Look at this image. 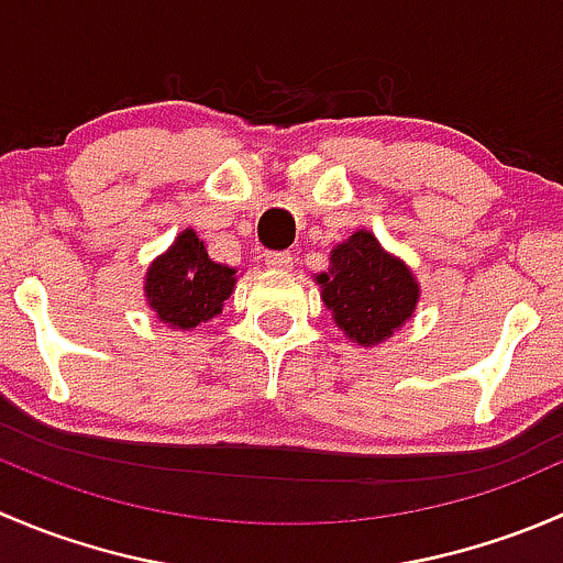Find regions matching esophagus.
Returning <instances> with one entry per match:
<instances>
[{
  "label": "esophagus",
  "instance_id": "34e87169",
  "mask_svg": "<svg viewBox=\"0 0 563 563\" xmlns=\"http://www.w3.org/2000/svg\"><path fill=\"white\" fill-rule=\"evenodd\" d=\"M266 266L277 272L294 269V255L291 253H266Z\"/></svg>",
  "mask_w": 563,
  "mask_h": 563
}]
</instances>
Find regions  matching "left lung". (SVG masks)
<instances>
[{"label":"left lung","mask_w":563,"mask_h":563,"mask_svg":"<svg viewBox=\"0 0 563 563\" xmlns=\"http://www.w3.org/2000/svg\"><path fill=\"white\" fill-rule=\"evenodd\" d=\"M321 302L349 343L376 349L417 313L422 286L400 255L376 234L356 229L329 253V269L316 275Z\"/></svg>","instance_id":"left-lung-1"}]
</instances>
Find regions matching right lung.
Wrapping results in <instances>:
<instances>
[{
	"label": "right lung",
	"mask_w": 563,
	"mask_h": 563,
	"mask_svg": "<svg viewBox=\"0 0 563 563\" xmlns=\"http://www.w3.org/2000/svg\"><path fill=\"white\" fill-rule=\"evenodd\" d=\"M236 288V269L209 258L192 229L176 234L172 247L157 255L144 275V297L157 321L174 332H192L223 313Z\"/></svg>",
	"instance_id": "right-lung-1"
}]
</instances>
